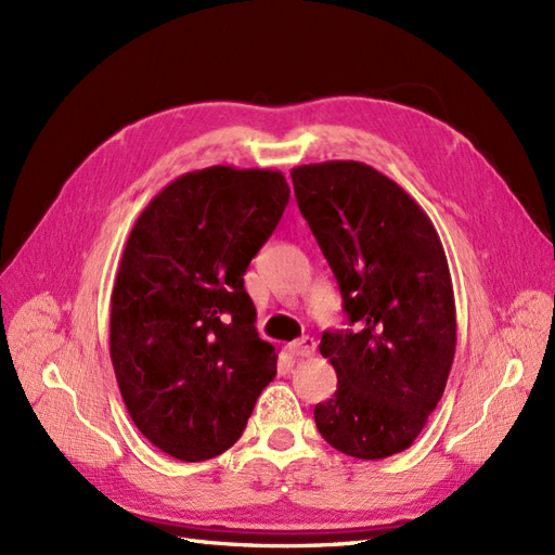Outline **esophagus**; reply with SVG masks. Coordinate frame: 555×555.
<instances>
[{"mask_svg": "<svg viewBox=\"0 0 555 555\" xmlns=\"http://www.w3.org/2000/svg\"><path fill=\"white\" fill-rule=\"evenodd\" d=\"M287 349H289V354H292L294 359H306V357H312V354H314L317 343H314V338H310V335H306V338L294 340Z\"/></svg>", "mask_w": 555, "mask_h": 555, "instance_id": "esophagus-1", "label": "esophagus"}]
</instances>
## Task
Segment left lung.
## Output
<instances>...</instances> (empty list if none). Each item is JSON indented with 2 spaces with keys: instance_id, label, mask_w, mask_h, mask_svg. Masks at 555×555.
<instances>
[{
  "instance_id": "8db88e82",
  "label": "left lung",
  "mask_w": 555,
  "mask_h": 555,
  "mask_svg": "<svg viewBox=\"0 0 555 555\" xmlns=\"http://www.w3.org/2000/svg\"><path fill=\"white\" fill-rule=\"evenodd\" d=\"M292 180L357 326L322 335L338 389L314 408V424L347 456H393L438 408L456 354L444 247L422 206L373 166L308 164Z\"/></svg>"
}]
</instances>
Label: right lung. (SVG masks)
<instances>
[{
    "mask_svg": "<svg viewBox=\"0 0 555 555\" xmlns=\"http://www.w3.org/2000/svg\"><path fill=\"white\" fill-rule=\"evenodd\" d=\"M287 204L280 171L210 166L166 184L129 233L111 361L131 422L178 461L227 451L278 373L243 275Z\"/></svg>",
    "mask_w": 555,
    "mask_h": 555,
    "instance_id": "right-lung-1",
    "label": "right lung"
}]
</instances>
